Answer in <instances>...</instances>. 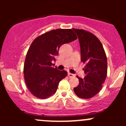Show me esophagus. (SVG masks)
I'll use <instances>...</instances> for the list:
<instances>
[{"instance_id": "34e87169", "label": "esophagus", "mask_w": 126, "mask_h": 126, "mask_svg": "<svg viewBox=\"0 0 126 126\" xmlns=\"http://www.w3.org/2000/svg\"><path fill=\"white\" fill-rule=\"evenodd\" d=\"M68 76H69V78H73V77H75V75L72 74V73H68Z\"/></svg>"}]
</instances>
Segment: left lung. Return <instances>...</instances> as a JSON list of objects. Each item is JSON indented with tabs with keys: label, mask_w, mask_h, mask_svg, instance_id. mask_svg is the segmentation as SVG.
Listing matches in <instances>:
<instances>
[{
	"label": "left lung",
	"mask_w": 126,
	"mask_h": 126,
	"mask_svg": "<svg viewBox=\"0 0 126 126\" xmlns=\"http://www.w3.org/2000/svg\"><path fill=\"white\" fill-rule=\"evenodd\" d=\"M77 34L80 47L81 62L85 64L83 79L76 76L79 80L73 89L79 98L89 99L99 93L107 75V59L99 39L92 33L73 28Z\"/></svg>",
	"instance_id": "8db88e82"
}]
</instances>
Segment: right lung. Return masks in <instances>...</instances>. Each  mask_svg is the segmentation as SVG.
Returning <instances> with one entry per match:
<instances>
[{"mask_svg": "<svg viewBox=\"0 0 126 126\" xmlns=\"http://www.w3.org/2000/svg\"><path fill=\"white\" fill-rule=\"evenodd\" d=\"M77 39L71 29H57L38 36L31 43L24 63V79L29 91L40 99L56 93L59 82L67 75L53 67L62 45Z\"/></svg>", "mask_w": 126, "mask_h": 126, "instance_id": "obj_1", "label": "right lung"}]
</instances>
